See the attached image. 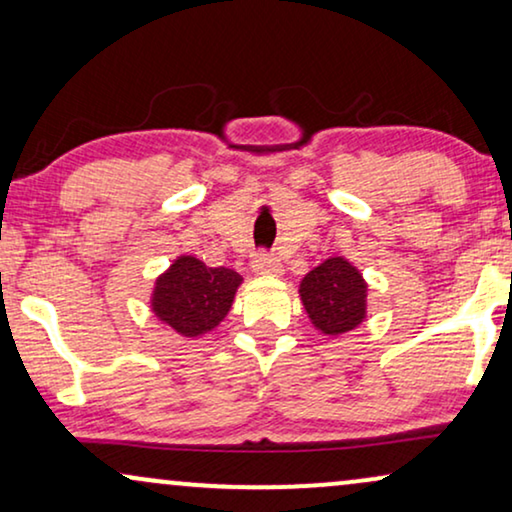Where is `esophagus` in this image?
<instances>
[{"mask_svg":"<svg viewBox=\"0 0 512 512\" xmlns=\"http://www.w3.org/2000/svg\"><path fill=\"white\" fill-rule=\"evenodd\" d=\"M251 268H254L256 275H272V277H279L284 272L279 258L268 256V254H258L254 261H251Z\"/></svg>","mask_w":512,"mask_h":512,"instance_id":"1","label":"esophagus"}]
</instances>
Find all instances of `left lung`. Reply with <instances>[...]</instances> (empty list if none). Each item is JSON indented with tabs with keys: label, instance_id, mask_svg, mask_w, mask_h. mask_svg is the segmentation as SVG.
I'll list each match as a JSON object with an SVG mask.
<instances>
[{
	"label": "left lung",
	"instance_id": "left-lung-1",
	"mask_svg": "<svg viewBox=\"0 0 512 512\" xmlns=\"http://www.w3.org/2000/svg\"><path fill=\"white\" fill-rule=\"evenodd\" d=\"M300 303L319 333L338 338L368 317V282L345 256H331L300 279Z\"/></svg>",
	"mask_w": 512,
	"mask_h": 512
}]
</instances>
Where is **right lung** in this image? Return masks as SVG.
<instances>
[{"label":"right lung","instance_id":"obj_1","mask_svg":"<svg viewBox=\"0 0 512 512\" xmlns=\"http://www.w3.org/2000/svg\"><path fill=\"white\" fill-rule=\"evenodd\" d=\"M240 284L235 270L209 268L181 254L153 284L151 312L181 338H202L226 319Z\"/></svg>","mask_w":512,"mask_h":512}]
</instances>
